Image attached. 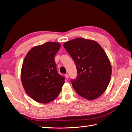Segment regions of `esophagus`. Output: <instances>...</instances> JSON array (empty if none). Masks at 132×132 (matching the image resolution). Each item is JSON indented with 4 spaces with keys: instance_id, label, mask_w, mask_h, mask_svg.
Wrapping results in <instances>:
<instances>
[{
    "instance_id": "1",
    "label": "esophagus",
    "mask_w": 132,
    "mask_h": 132,
    "mask_svg": "<svg viewBox=\"0 0 132 132\" xmlns=\"http://www.w3.org/2000/svg\"><path fill=\"white\" fill-rule=\"evenodd\" d=\"M65 77L66 79H68V78H69V75H68V74H65Z\"/></svg>"
}]
</instances>
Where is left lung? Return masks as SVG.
Segmentation results:
<instances>
[{"instance_id": "left-lung-1", "label": "left lung", "mask_w": 132, "mask_h": 132, "mask_svg": "<svg viewBox=\"0 0 132 132\" xmlns=\"http://www.w3.org/2000/svg\"><path fill=\"white\" fill-rule=\"evenodd\" d=\"M63 47L77 68V78L71 80L75 91L88 100L100 96L112 74L110 61L102 47L97 42L81 37L65 42Z\"/></svg>"}]
</instances>
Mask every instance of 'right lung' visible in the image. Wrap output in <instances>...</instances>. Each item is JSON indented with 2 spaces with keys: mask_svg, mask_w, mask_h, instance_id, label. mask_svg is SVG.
<instances>
[{
  "mask_svg": "<svg viewBox=\"0 0 132 132\" xmlns=\"http://www.w3.org/2000/svg\"><path fill=\"white\" fill-rule=\"evenodd\" d=\"M59 43L48 42L29 51L22 63V84L26 94L36 102L48 103L61 93L65 78L58 73L55 55Z\"/></svg>",
  "mask_w": 132,
  "mask_h": 132,
  "instance_id": "add662e5",
  "label": "right lung"
}]
</instances>
